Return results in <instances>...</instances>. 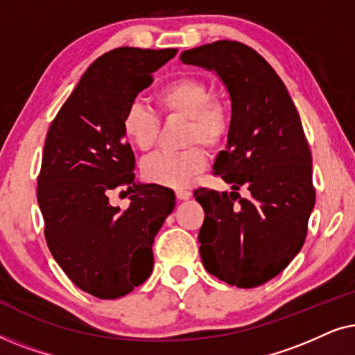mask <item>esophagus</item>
Returning a JSON list of instances; mask_svg holds the SVG:
<instances>
[{"label":"esophagus","mask_w":355,"mask_h":355,"mask_svg":"<svg viewBox=\"0 0 355 355\" xmlns=\"http://www.w3.org/2000/svg\"><path fill=\"white\" fill-rule=\"evenodd\" d=\"M192 192L191 191H186V189H179V191H176V197L179 198V200H187V198H191Z\"/></svg>","instance_id":"esophagus-1"}]
</instances>
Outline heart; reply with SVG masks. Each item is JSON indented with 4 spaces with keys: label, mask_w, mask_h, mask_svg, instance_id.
<instances>
[{
    "label": "heart",
    "mask_w": 355,
    "mask_h": 355,
    "mask_svg": "<svg viewBox=\"0 0 355 355\" xmlns=\"http://www.w3.org/2000/svg\"><path fill=\"white\" fill-rule=\"evenodd\" d=\"M157 105L168 119H184L181 142L191 147L179 152H159L142 163V174L148 182L163 187H186L207 166V148H220L231 129V113L223 101L213 98L211 89L197 77H179L168 82L157 94ZM125 139L148 152L157 144L159 119L139 101L130 103L123 116Z\"/></svg>",
    "instance_id": "heart-1"
}]
</instances>
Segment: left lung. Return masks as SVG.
I'll return each mask as SVG.
<instances>
[{
  "mask_svg": "<svg viewBox=\"0 0 355 355\" xmlns=\"http://www.w3.org/2000/svg\"><path fill=\"white\" fill-rule=\"evenodd\" d=\"M181 61L215 71L231 96L227 145L213 173L232 192H193L205 211L203 266L227 284L255 288L279 275L307 236L315 189L302 123L279 76L244 43L218 40L182 51Z\"/></svg>",
  "mask_w": 355,
  "mask_h": 355,
  "instance_id": "left-lung-1",
  "label": "left lung"
}]
</instances>
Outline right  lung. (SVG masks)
<instances>
[{
	"mask_svg": "<svg viewBox=\"0 0 355 355\" xmlns=\"http://www.w3.org/2000/svg\"><path fill=\"white\" fill-rule=\"evenodd\" d=\"M176 53H105L48 129L37 186L48 249L77 288L98 299L123 297L148 278L155 236L176 205L171 189L134 181L135 158L123 130L125 108ZM121 185L133 192L125 211L107 198Z\"/></svg>",
	"mask_w": 355,
	"mask_h": 355,
	"instance_id": "add662e5",
	"label": "right lung"
}]
</instances>
